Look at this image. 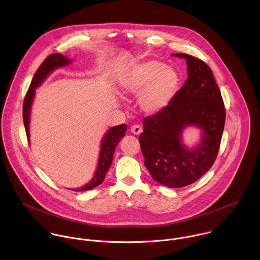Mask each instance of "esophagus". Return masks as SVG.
Returning a JSON list of instances; mask_svg holds the SVG:
<instances>
[{
	"label": "esophagus",
	"instance_id": "34e87169",
	"mask_svg": "<svg viewBox=\"0 0 260 260\" xmlns=\"http://www.w3.org/2000/svg\"><path fill=\"white\" fill-rule=\"evenodd\" d=\"M131 132L135 135H140L142 132H143V128L140 124H134L132 127H131Z\"/></svg>",
	"mask_w": 260,
	"mask_h": 260
}]
</instances>
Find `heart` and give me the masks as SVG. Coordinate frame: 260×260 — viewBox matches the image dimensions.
Returning <instances> with one entry per match:
<instances>
[{
    "instance_id": "heart-1",
    "label": "heart",
    "mask_w": 260,
    "mask_h": 260,
    "mask_svg": "<svg viewBox=\"0 0 260 260\" xmlns=\"http://www.w3.org/2000/svg\"><path fill=\"white\" fill-rule=\"evenodd\" d=\"M125 95H139L141 108L156 114L165 109L173 99L178 86V73L163 62L150 59L133 68L119 82Z\"/></svg>"
}]
</instances>
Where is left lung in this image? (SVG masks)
<instances>
[{"instance_id": "8db88e82", "label": "left lung", "mask_w": 260, "mask_h": 260, "mask_svg": "<svg viewBox=\"0 0 260 260\" xmlns=\"http://www.w3.org/2000/svg\"><path fill=\"white\" fill-rule=\"evenodd\" d=\"M187 80L169 105L143 119L139 142L145 166L153 179L164 186L189 185L213 166L224 132L226 109L210 67L186 53ZM189 125L202 129L201 143L193 149L182 144V132Z\"/></svg>"}]
</instances>
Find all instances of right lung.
<instances>
[{
  "label": "right lung",
  "mask_w": 260,
  "mask_h": 260,
  "mask_svg": "<svg viewBox=\"0 0 260 260\" xmlns=\"http://www.w3.org/2000/svg\"><path fill=\"white\" fill-rule=\"evenodd\" d=\"M71 63V60L62 55L61 53H53L48 55L43 62L40 64L36 73L34 74L30 87L26 93V96L24 98V103H23V121H24V126L26 131V136L27 139L29 140V119H30V110H31V105L32 101L35 95V88L40 86L42 82L46 79V77L55 69L64 67ZM126 124H120L117 126H113L108 129L107 134L102 140L101 147H100V153H99V159H98V165L97 169L95 171V174L91 181L87 183L86 185L72 189L74 191H86L95 188L96 186L100 185L105 178V174L108 171L112 159H113V154L115 151V148L119 141L124 137L125 132H126Z\"/></svg>",
  "instance_id": "obj_1"
}]
</instances>
